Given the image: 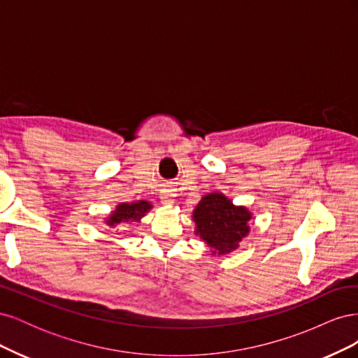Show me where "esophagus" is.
<instances>
[{"label": "esophagus", "mask_w": 358, "mask_h": 358, "mask_svg": "<svg viewBox=\"0 0 358 358\" xmlns=\"http://www.w3.org/2000/svg\"><path fill=\"white\" fill-rule=\"evenodd\" d=\"M159 197H161V201L164 203V204H171L173 203V192H171V189H162L161 191V194H159Z\"/></svg>", "instance_id": "esophagus-1"}]
</instances>
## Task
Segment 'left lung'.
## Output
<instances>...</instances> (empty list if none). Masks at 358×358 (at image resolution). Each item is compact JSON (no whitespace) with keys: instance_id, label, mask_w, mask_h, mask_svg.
<instances>
[{"instance_id":"1","label":"left lung","mask_w":358,"mask_h":358,"mask_svg":"<svg viewBox=\"0 0 358 358\" xmlns=\"http://www.w3.org/2000/svg\"><path fill=\"white\" fill-rule=\"evenodd\" d=\"M249 220L251 213L245 208H237L222 194L215 192L206 196L194 210L196 233L213 249V254L234 251L249 231Z\"/></svg>"}]
</instances>
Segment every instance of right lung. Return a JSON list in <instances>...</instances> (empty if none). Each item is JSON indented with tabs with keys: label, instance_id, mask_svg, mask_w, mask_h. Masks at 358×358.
<instances>
[{
	"label": "right lung",
	"instance_id": "1",
	"mask_svg": "<svg viewBox=\"0 0 358 358\" xmlns=\"http://www.w3.org/2000/svg\"><path fill=\"white\" fill-rule=\"evenodd\" d=\"M150 209L148 201H136V203H122L119 204L116 210L107 220V225L117 227V224L128 222V221H138L142 216Z\"/></svg>",
	"mask_w": 358,
	"mask_h": 358
}]
</instances>
